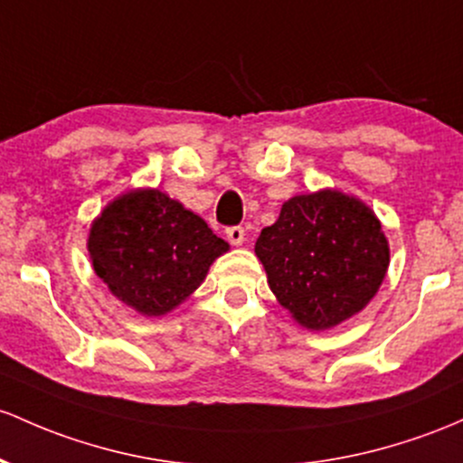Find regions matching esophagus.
<instances>
[{"instance_id": "34e87169", "label": "esophagus", "mask_w": 463, "mask_h": 463, "mask_svg": "<svg viewBox=\"0 0 463 463\" xmlns=\"http://www.w3.org/2000/svg\"><path fill=\"white\" fill-rule=\"evenodd\" d=\"M226 237L232 246H241V243L246 241V231H243L241 226H231L226 231Z\"/></svg>"}]
</instances>
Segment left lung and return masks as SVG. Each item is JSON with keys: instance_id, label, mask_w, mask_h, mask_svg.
Here are the masks:
<instances>
[{"instance_id": "8db88e82", "label": "left lung", "mask_w": 463, "mask_h": 463, "mask_svg": "<svg viewBox=\"0 0 463 463\" xmlns=\"http://www.w3.org/2000/svg\"><path fill=\"white\" fill-rule=\"evenodd\" d=\"M277 301L306 329H332L367 307L389 268V241L358 197L297 195L255 243Z\"/></svg>"}]
</instances>
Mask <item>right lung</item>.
I'll use <instances>...</instances> for the list:
<instances>
[{
  "label": "right lung",
  "instance_id": "add662e5",
  "mask_svg": "<svg viewBox=\"0 0 463 463\" xmlns=\"http://www.w3.org/2000/svg\"><path fill=\"white\" fill-rule=\"evenodd\" d=\"M88 250L118 301L142 317H162L200 288L228 243L166 193L134 189L91 222Z\"/></svg>",
  "mask_w": 463,
  "mask_h": 463
}]
</instances>
